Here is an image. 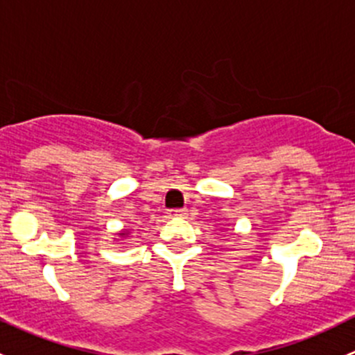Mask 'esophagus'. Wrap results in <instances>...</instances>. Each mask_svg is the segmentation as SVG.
Wrapping results in <instances>:
<instances>
[{"label":"esophagus","mask_w":355,"mask_h":355,"mask_svg":"<svg viewBox=\"0 0 355 355\" xmlns=\"http://www.w3.org/2000/svg\"><path fill=\"white\" fill-rule=\"evenodd\" d=\"M168 216H171V218L187 216V209H170L168 211Z\"/></svg>","instance_id":"obj_1"}]
</instances>
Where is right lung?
<instances>
[{
    "mask_svg": "<svg viewBox=\"0 0 355 355\" xmlns=\"http://www.w3.org/2000/svg\"><path fill=\"white\" fill-rule=\"evenodd\" d=\"M120 235H125V234H120Z\"/></svg>",
    "mask_w": 355,
    "mask_h": 355,
    "instance_id": "add662e5",
    "label": "right lung"
}]
</instances>
